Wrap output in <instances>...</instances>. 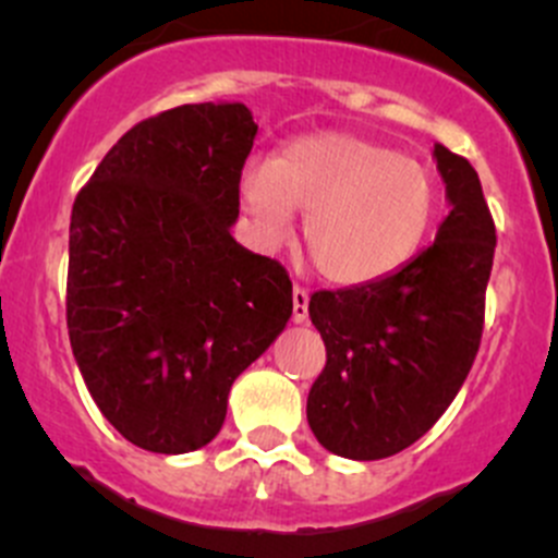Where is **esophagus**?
Wrapping results in <instances>:
<instances>
[{
    "instance_id": "esophagus-1",
    "label": "esophagus",
    "mask_w": 558,
    "mask_h": 558,
    "mask_svg": "<svg viewBox=\"0 0 558 558\" xmlns=\"http://www.w3.org/2000/svg\"><path fill=\"white\" fill-rule=\"evenodd\" d=\"M291 300H294V313H291V320H294V324H305L307 302H311V296H307V291L302 289V286H294V291H291Z\"/></svg>"
}]
</instances>
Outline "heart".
Masks as SVG:
<instances>
[{"label": "heart", "instance_id": "1", "mask_svg": "<svg viewBox=\"0 0 558 558\" xmlns=\"http://www.w3.org/2000/svg\"><path fill=\"white\" fill-rule=\"evenodd\" d=\"M240 196L267 245L289 238L294 213L305 216L307 256L337 286L399 272L440 210V185L424 161L351 132L307 134L275 161H251Z\"/></svg>", "mask_w": 558, "mask_h": 558}]
</instances>
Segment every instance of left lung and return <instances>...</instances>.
<instances>
[{
    "instance_id": "8db88e82",
    "label": "left lung",
    "mask_w": 558,
    "mask_h": 558,
    "mask_svg": "<svg viewBox=\"0 0 558 558\" xmlns=\"http://www.w3.org/2000/svg\"><path fill=\"white\" fill-rule=\"evenodd\" d=\"M432 156L451 205L435 243L384 280L315 291L307 307L326 345L307 424L342 459H386L424 437L481 345L497 232L470 161L440 143Z\"/></svg>"
}]
</instances>
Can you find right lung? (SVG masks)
Returning a JSON list of instances; mask_svg holds the SVG:
<instances>
[{
	"mask_svg": "<svg viewBox=\"0 0 558 558\" xmlns=\"http://www.w3.org/2000/svg\"><path fill=\"white\" fill-rule=\"evenodd\" d=\"M256 132L243 102L174 107L129 129L72 205V353L143 451L207 446L294 311L286 269L232 238Z\"/></svg>",
	"mask_w": 558,
	"mask_h": 558,
	"instance_id": "right-lung-1",
	"label": "right lung"
}]
</instances>
